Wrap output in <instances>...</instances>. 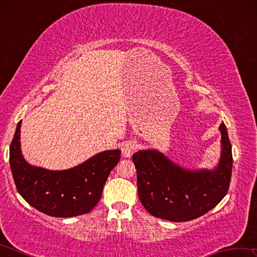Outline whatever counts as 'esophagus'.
Masks as SVG:
<instances>
[{
    "instance_id": "obj_1",
    "label": "esophagus",
    "mask_w": 257,
    "mask_h": 257,
    "mask_svg": "<svg viewBox=\"0 0 257 257\" xmlns=\"http://www.w3.org/2000/svg\"><path fill=\"white\" fill-rule=\"evenodd\" d=\"M136 149H137L136 142L129 141V142H125L124 144H122V146H121V152H122V155L124 158H130L134 152L136 151Z\"/></svg>"
}]
</instances>
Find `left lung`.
<instances>
[{"label":"left lung","mask_w":257,"mask_h":257,"mask_svg":"<svg viewBox=\"0 0 257 257\" xmlns=\"http://www.w3.org/2000/svg\"><path fill=\"white\" fill-rule=\"evenodd\" d=\"M222 153L213 171H188L156 151L133 155L137 189L147 212L172 222H186L205 214L227 195L232 172V151L225 124H220Z\"/></svg>","instance_id":"8db88e82"}]
</instances>
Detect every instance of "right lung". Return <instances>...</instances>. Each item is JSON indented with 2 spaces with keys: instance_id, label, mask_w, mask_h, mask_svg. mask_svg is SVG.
<instances>
[{
  "instance_id": "1",
  "label": "right lung",
  "mask_w": 257,
  "mask_h": 257,
  "mask_svg": "<svg viewBox=\"0 0 257 257\" xmlns=\"http://www.w3.org/2000/svg\"><path fill=\"white\" fill-rule=\"evenodd\" d=\"M20 127L21 121L10 145V167L17 190L25 201L51 216L71 217L92 211L101 199L111 170L119 162L121 151L102 152L70 170L49 171L24 160Z\"/></svg>"
}]
</instances>
